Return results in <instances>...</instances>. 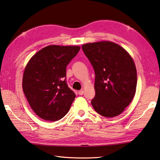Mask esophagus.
Returning <instances> with one entry per match:
<instances>
[{
    "mask_svg": "<svg viewBox=\"0 0 160 160\" xmlns=\"http://www.w3.org/2000/svg\"><path fill=\"white\" fill-rule=\"evenodd\" d=\"M84 94V91L82 89H81V90H80V91H78V94L79 95H82Z\"/></svg>",
    "mask_w": 160,
    "mask_h": 160,
    "instance_id": "esophagus-1",
    "label": "esophagus"
}]
</instances>
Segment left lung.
<instances>
[{
	"label": "left lung",
	"mask_w": 160,
	"mask_h": 160,
	"mask_svg": "<svg viewBox=\"0 0 160 160\" xmlns=\"http://www.w3.org/2000/svg\"><path fill=\"white\" fill-rule=\"evenodd\" d=\"M82 48L95 72L93 108L104 117L119 115L136 93L137 73L133 59L123 48L112 42L87 43Z\"/></svg>",
	"instance_id": "8db88e82"
}]
</instances>
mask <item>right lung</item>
Returning a JSON list of instances; mask_svg holds the SVG:
<instances>
[{
    "instance_id": "1",
    "label": "right lung",
    "mask_w": 160,
    "mask_h": 160,
    "mask_svg": "<svg viewBox=\"0 0 160 160\" xmlns=\"http://www.w3.org/2000/svg\"><path fill=\"white\" fill-rule=\"evenodd\" d=\"M80 50L79 46L49 45L26 66L23 91L32 110L43 120H59L70 109L75 94L66 83V66Z\"/></svg>"
}]
</instances>
